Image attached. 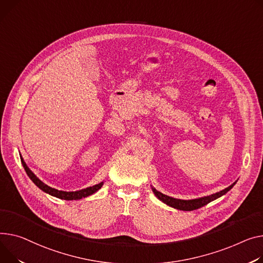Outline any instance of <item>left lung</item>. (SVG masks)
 I'll return each mask as SVG.
<instances>
[{
	"label": "left lung",
	"instance_id": "8db88e82",
	"mask_svg": "<svg viewBox=\"0 0 263 263\" xmlns=\"http://www.w3.org/2000/svg\"><path fill=\"white\" fill-rule=\"evenodd\" d=\"M236 184L233 183L231 186H229L227 188L217 192V194H214V195H211V196H207V197H203V198H199V199H194V200H181V199H176V198H171L169 196H166L164 194H162V192L157 191L155 188L152 187V191L154 192V195L156 196V198L161 200L162 202H164L165 204H167L168 206L170 207H173V208H177V209H180V211H185V212H190V211H195V209H198L206 204H208L209 202H212L220 197H222L223 195H225L227 191H230L234 185Z\"/></svg>",
	"mask_w": 263,
	"mask_h": 263
}]
</instances>
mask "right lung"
I'll return each mask as SVG.
<instances>
[{
    "mask_svg": "<svg viewBox=\"0 0 263 263\" xmlns=\"http://www.w3.org/2000/svg\"><path fill=\"white\" fill-rule=\"evenodd\" d=\"M21 162H22V165L27 173V176L29 177V179L36 184V186H38L41 190H43L44 192H46V194L52 196V197H56V198H59V199H63V200H80L82 198H86L89 197L93 194H95V192L97 190H99L101 188V186L103 185V182L97 184V185H94L92 187H87V188H84V189H81V190H77V191H62V190H58V189H55V188H51L49 186H47L46 184H44L42 181H40L36 176H34L33 172L27 167V165L25 164L24 160L22 159L21 156Z\"/></svg>",
    "mask_w": 263,
    "mask_h": 263,
    "instance_id": "add662e5",
    "label": "right lung"
}]
</instances>
